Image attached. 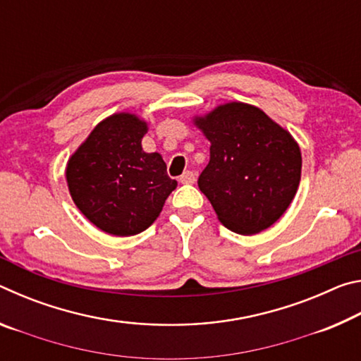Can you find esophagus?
<instances>
[{
	"mask_svg": "<svg viewBox=\"0 0 361 361\" xmlns=\"http://www.w3.org/2000/svg\"><path fill=\"white\" fill-rule=\"evenodd\" d=\"M194 181H195V173L189 172V170L180 176V183H183V185H192Z\"/></svg>",
	"mask_w": 361,
	"mask_h": 361,
	"instance_id": "34e87169",
	"label": "esophagus"
}]
</instances>
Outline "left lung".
Here are the masks:
<instances>
[{
  "mask_svg": "<svg viewBox=\"0 0 361 361\" xmlns=\"http://www.w3.org/2000/svg\"><path fill=\"white\" fill-rule=\"evenodd\" d=\"M195 124L212 143L197 185L219 221L242 235L272 226L290 207L301 180L298 143L247 103H226Z\"/></svg>",
  "mask_w": 361,
  "mask_h": 361,
  "instance_id": "obj_1",
  "label": "left lung"
}]
</instances>
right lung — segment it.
I'll use <instances>...</instances> for the list:
<instances>
[{"mask_svg":"<svg viewBox=\"0 0 361 361\" xmlns=\"http://www.w3.org/2000/svg\"><path fill=\"white\" fill-rule=\"evenodd\" d=\"M146 130L137 116H109L66 166L76 207L106 234L127 237L148 229L176 188L161 154L143 151Z\"/></svg>","mask_w":361,"mask_h":361,"instance_id":"1","label":"right lung"}]
</instances>
